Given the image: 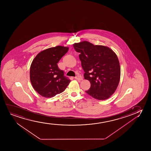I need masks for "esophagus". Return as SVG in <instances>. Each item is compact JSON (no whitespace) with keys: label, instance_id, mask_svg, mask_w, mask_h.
<instances>
[{"label":"esophagus","instance_id":"obj_1","mask_svg":"<svg viewBox=\"0 0 151 151\" xmlns=\"http://www.w3.org/2000/svg\"><path fill=\"white\" fill-rule=\"evenodd\" d=\"M75 78L77 79V80H79V81H82L83 80L82 77L80 76V75H77V76L75 77Z\"/></svg>","mask_w":151,"mask_h":151}]
</instances>
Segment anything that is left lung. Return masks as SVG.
I'll return each mask as SVG.
<instances>
[{
  "mask_svg": "<svg viewBox=\"0 0 151 151\" xmlns=\"http://www.w3.org/2000/svg\"><path fill=\"white\" fill-rule=\"evenodd\" d=\"M73 46L80 53L84 78L91 83L86 92L99 100L109 99L120 81V63L116 53L107 46L94 45L86 41L74 43Z\"/></svg>",
  "mask_w": 151,
  "mask_h": 151,
  "instance_id": "obj_1",
  "label": "left lung"
}]
</instances>
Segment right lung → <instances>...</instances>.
<instances>
[{"label": "right lung", "instance_id": "right-lung-1", "mask_svg": "<svg viewBox=\"0 0 151 151\" xmlns=\"http://www.w3.org/2000/svg\"><path fill=\"white\" fill-rule=\"evenodd\" d=\"M68 50V47L57 46L44 50L34 58L30 68V79L40 95L54 97L63 92L70 83L57 65Z\"/></svg>", "mask_w": 151, "mask_h": 151}]
</instances>
